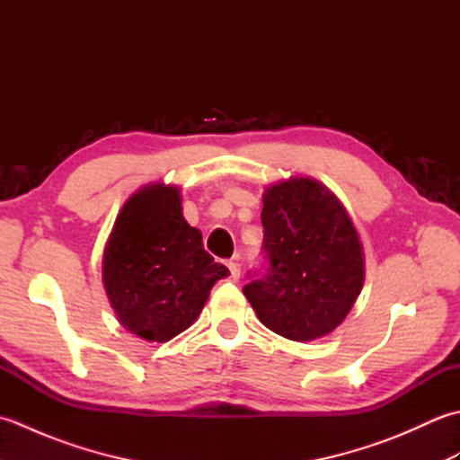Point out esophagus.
<instances>
[{"label":"esophagus","instance_id":"1","mask_svg":"<svg viewBox=\"0 0 460 460\" xmlns=\"http://www.w3.org/2000/svg\"><path fill=\"white\" fill-rule=\"evenodd\" d=\"M227 267H229V272H231V279L233 280H239L241 279V265H239V262L229 261Z\"/></svg>","mask_w":460,"mask_h":460}]
</instances>
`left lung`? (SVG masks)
<instances>
[{"instance_id":"8db88e82","label":"left lung","mask_w":460,"mask_h":460,"mask_svg":"<svg viewBox=\"0 0 460 460\" xmlns=\"http://www.w3.org/2000/svg\"><path fill=\"white\" fill-rule=\"evenodd\" d=\"M262 270L243 295L269 330L295 341L330 334L364 285V255L341 203L324 185L292 178L262 195Z\"/></svg>"}]
</instances>
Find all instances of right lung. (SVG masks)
<instances>
[{
  "mask_svg": "<svg viewBox=\"0 0 460 460\" xmlns=\"http://www.w3.org/2000/svg\"><path fill=\"white\" fill-rule=\"evenodd\" d=\"M229 269L203 249L181 215L178 188L148 185L126 201L104 251L102 279L120 324L148 341H168L198 320Z\"/></svg>",
  "mask_w": 460,
  "mask_h": 460,
  "instance_id": "add662e5",
  "label": "right lung"
}]
</instances>
